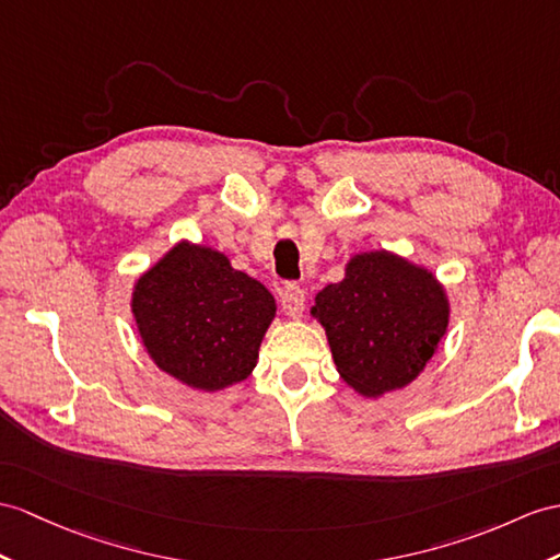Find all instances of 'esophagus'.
<instances>
[{
    "label": "esophagus",
    "instance_id": "1",
    "mask_svg": "<svg viewBox=\"0 0 560 560\" xmlns=\"http://www.w3.org/2000/svg\"><path fill=\"white\" fill-rule=\"evenodd\" d=\"M280 304H282V311L288 313L292 320H299L304 313V306H306V294L302 288H299V284H290V288L282 290Z\"/></svg>",
    "mask_w": 560,
    "mask_h": 560
}]
</instances>
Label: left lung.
<instances>
[{
    "label": "left lung",
    "mask_w": 560,
    "mask_h": 560,
    "mask_svg": "<svg viewBox=\"0 0 560 560\" xmlns=\"http://www.w3.org/2000/svg\"><path fill=\"white\" fill-rule=\"evenodd\" d=\"M339 377L365 399L404 389L448 330L452 304L438 276L387 249L359 252L345 278L313 299Z\"/></svg>",
    "instance_id": "left-lung-1"
}]
</instances>
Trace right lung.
<instances>
[{
    "instance_id": "right-lung-1",
    "label": "right lung",
    "mask_w": 560,
    "mask_h": 560,
    "mask_svg": "<svg viewBox=\"0 0 560 560\" xmlns=\"http://www.w3.org/2000/svg\"><path fill=\"white\" fill-rule=\"evenodd\" d=\"M130 311L149 359L189 389L247 380L276 320V299L207 244L180 240L132 284Z\"/></svg>"
}]
</instances>
